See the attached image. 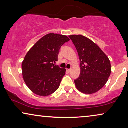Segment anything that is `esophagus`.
<instances>
[{"label": "esophagus", "mask_w": 128, "mask_h": 128, "mask_svg": "<svg viewBox=\"0 0 128 128\" xmlns=\"http://www.w3.org/2000/svg\"><path fill=\"white\" fill-rule=\"evenodd\" d=\"M67 71L68 72H70L71 71V69H67Z\"/></svg>", "instance_id": "1"}]
</instances>
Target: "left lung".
<instances>
[{"label":"left lung","mask_w":128,"mask_h":128,"mask_svg":"<svg viewBox=\"0 0 128 128\" xmlns=\"http://www.w3.org/2000/svg\"><path fill=\"white\" fill-rule=\"evenodd\" d=\"M78 52L80 74L74 80L77 89L92 94L104 86L111 74L110 59L98 45L81 35L69 36Z\"/></svg>","instance_id":"1"}]
</instances>
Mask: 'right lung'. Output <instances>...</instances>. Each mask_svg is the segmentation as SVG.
<instances>
[{
	"mask_svg": "<svg viewBox=\"0 0 128 128\" xmlns=\"http://www.w3.org/2000/svg\"><path fill=\"white\" fill-rule=\"evenodd\" d=\"M70 39L58 34L45 35L26 54L22 62V74L26 85L40 96H50L58 89L66 69L55 66L59 50Z\"/></svg>",
	"mask_w": 128,
	"mask_h": 128,
	"instance_id": "add662e5",
	"label": "right lung"
}]
</instances>
